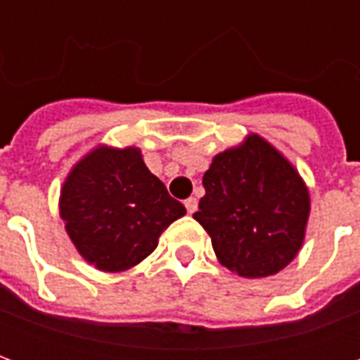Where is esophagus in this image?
Wrapping results in <instances>:
<instances>
[{
	"instance_id": "esophagus-1",
	"label": "esophagus",
	"mask_w": 360,
	"mask_h": 360,
	"mask_svg": "<svg viewBox=\"0 0 360 360\" xmlns=\"http://www.w3.org/2000/svg\"><path fill=\"white\" fill-rule=\"evenodd\" d=\"M185 208H187L188 214H195L196 208H198V202H196V198H193V196H191V198H187V200H185Z\"/></svg>"
}]
</instances>
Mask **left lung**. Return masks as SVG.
Instances as JSON below:
<instances>
[{
	"label": "left lung",
	"instance_id": "1",
	"mask_svg": "<svg viewBox=\"0 0 360 360\" xmlns=\"http://www.w3.org/2000/svg\"><path fill=\"white\" fill-rule=\"evenodd\" d=\"M206 195L193 218L212 237L221 264L243 278L283 270L301 249L309 191L278 150L250 134L221 152L204 173Z\"/></svg>",
	"mask_w": 360,
	"mask_h": 360
}]
</instances>
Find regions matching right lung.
Returning a JSON list of instances; mask_svg holds the SVG:
<instances>
[{
	"label": "right lung",
	"instance_id": "right-lung-1",
	"mask_svg": "<svg viewBox=\"0 0 360 360\" xmlns=\"http://www.w3.org/2000/svg\"><path fill=\"white\" fill-rule=\"evenodd\" d=\"M59 210L77 250L103 271L139 264L187 212L133 146H100L81 160L61 188Z\"/></svg>",
	"mask_w": 360,
	"mask_h": 360
}]
</instances>
